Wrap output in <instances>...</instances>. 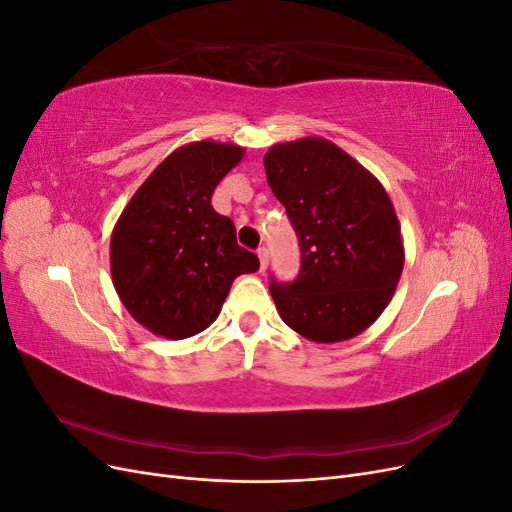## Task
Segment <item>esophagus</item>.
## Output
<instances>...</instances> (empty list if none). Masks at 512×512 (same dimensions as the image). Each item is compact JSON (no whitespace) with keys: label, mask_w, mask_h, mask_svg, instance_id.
Masks as SVG:
<instances>
[{"label":"esophagus","mask_w":512,"mask_h":512,"mask_svg":"<svg viewBox=\"0 0 512 512\" xmlns=\"http://www.w3.org/2000/svg\"><path fill=\"white\" fill-rule=\"evenodd\" d=\"M258 258H260V271H265L269 265V250L267 247H258Z\"/></svg>","instance_id":"obj_1"}]
</instances>
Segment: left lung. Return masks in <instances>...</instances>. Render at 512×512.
<instances>
[{
  "label": "left lung",
  "instance_id": "obj_1",
  "mask_svg": "<svg viewBox=\"0 0 512 512\" xmlns=\"http://www.w3.org/2000/svg\"><path fill=\"white\" fill-rule=\"evenodd\" d=\"M267 181L301 245V271L269 286L292 331L318 344L363 333L391 303L404 271V241L382 183L320 136L265 153Z\"/></svg>",
  "mask_w": 512,
  "mask_h": 512
}]
</instances>
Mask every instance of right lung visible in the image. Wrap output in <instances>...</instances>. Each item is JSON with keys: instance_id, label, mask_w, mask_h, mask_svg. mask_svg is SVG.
Here are the masks:
<instances>
[{"instance_id": "obj_1", "label": "right lung", "mask_w": 512, "mask_h": 512, "mask_svg": "<svg viewBox=\"0 0 512 512\" xmlns=\"http://www.w3.org/2000/svg\"><path fill=\"white\" fill-rule=\"evenodd\" d=\"M243 147L196 141L175 149L134 192L111 235V275L123 307L145 329L185 339L218 318L232 282L258 271L235 224L211 207Z\"/></svg>"}]
</instances>
